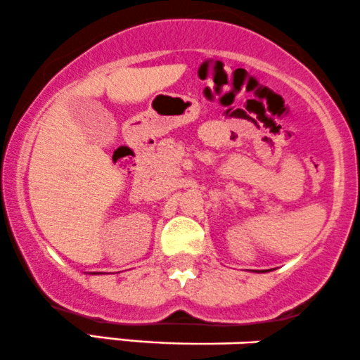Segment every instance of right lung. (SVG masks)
<instances>
[{
    "label": "right lung",
    "instance_id": "add662e5",
    "mask_svg": "<svg viewBox=\"0 0 360 360\" xmlns=\"http://www.w3.org/2000/svg\"><path fill=\"white\" fill-rule=\"evenodd\" d=\"M94 274H96V273H94Z\"/></svg>",
    "mask_w": 360,
    "mask_h": 360
}]
</instances>
